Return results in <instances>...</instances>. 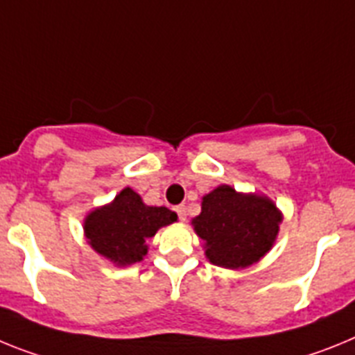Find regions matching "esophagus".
Segmentation results:
<instances>
[{"label": "esophagus", "instance_id": "esophagus-1", "mask_svg": "<svg viewBox=\"0 0 355 355\" xmlns=\"http://www.w3.org/2000/svg\"><path fill=\"white\" fill-rule=\"evenodd\" d=\"M175 211H177L178 218H180L182 221H186V216H187V211H186V205H178V207H175Z\"/></svg>", "mask_w": 355, "mask_h": 355}]
</instances>
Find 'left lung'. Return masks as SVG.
<instances>
[{
    "instance_id": "left-lung-1",
    "label": "left lung",
    "mask_w": 355,
    "mask_h": 355,
    "mask_svg": "<svg viewBox=\"0 0 355 355\" xmlns=\"http://www.w3.org/2000/svg\"><path fill=\"white\" fill-rule=\"evenodd\" d=\"M282 218L266 195L239 193L221 184L203 196L202 212L191 225L203 241L209 263L243 270L259 263L273 248Z\"/></svg>"
}]
</instances>
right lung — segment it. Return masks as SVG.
I'll return each instance as SVG.
<instances>
[{
    "mask_svg": "<svg viewBox=\"0 0 355 355\" xmlns=\"http://www.w3.org/2000/svg\"><path fill=\"white\" fill-rule=\"evenodd\" d=\"M177 220V212L146 205L132 187H125L112 202L87 212L84 236L98 255L125 268L141 263L148 254V239Z\"/></svg>",
    "mask_w": 355,
    "mask_h": 355,
    "instance_id": "right-lung-1",
    "label": "right lung"
}]
</instances>
